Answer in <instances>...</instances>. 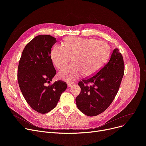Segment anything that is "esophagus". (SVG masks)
<instances>
[{"mask_svg":"<svg viewBox=\"0 0 146 146\" xmlns=\"http://www.w3.org/2000/svg\"><path fill=\"white\" fill-rule=\"evenodd\" d=\"M67 86H68V87H70V86H71L72 85H74V83H73V82H68V83H67Z\"/></svg>","mask_w":146,"mask_h":146,"instance_id":"obj_1","label":"esophagus"}]
</instances>
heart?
Here are the masks:
<instances>
[{
    "label": "heart",
    "instance_id": "obj_1",
    "mask_svg": "<svg viewBox=\"0 0 146 146\" xmlns=\"http://www.w3.org/2000/svg\"><path fill=\"white\" fill-rule=\"evenodd\" d=\"M64 45H55L50 56L53 64L58 69L66 67L72 58L73 64L58 74L59 78L67 82L76 79L81 74L87 78L94 75L109 58L108 45L94 38H68Z\"/></svg>",
    "mask_w": 146,
    "mask_h": 146
}]
</instances>
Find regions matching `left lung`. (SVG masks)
Instances as JSON below:
<instances>
[{
    "instance_id": "obj_1",
    "label": "left lung",
    "mask_w": 146,
    "mask_h": 146,
    "mask_svg": "<svg viewBox=\"0 0 146 146\" xmlns=\"http://www.w3.org/2000/svg\"><path fill=\"white\" fill-rule=\"evenodd\" d=\"M124 74L123 57L119 50L115 48L103 68L94 76L79 82L81 92L76 98L78 109L89 117L105 111L117 95Z\"/></svg>"
}]
</instances>
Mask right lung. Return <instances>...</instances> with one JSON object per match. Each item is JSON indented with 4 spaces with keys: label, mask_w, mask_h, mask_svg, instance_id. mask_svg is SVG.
<instances>
[{
    "label": "right lung",
    "mask_w": 146,
    "mask_h": 146,
    "mask_svg": "<svg viewBox=\"0 0 146 146\" xmlns=\"http://www.w3.org/2000/svg\"><path fill=\"white\" fill-rule=\"evenodd\" d=\"M56 38L40 35L29 42L22 51L18 68V81L27 102L35 111L46 113L56 106L67 89L62 80L50 84L56 74L51 59Z\"/></svg>",
    "instance_id": "add662e5"
}]
</instances>
